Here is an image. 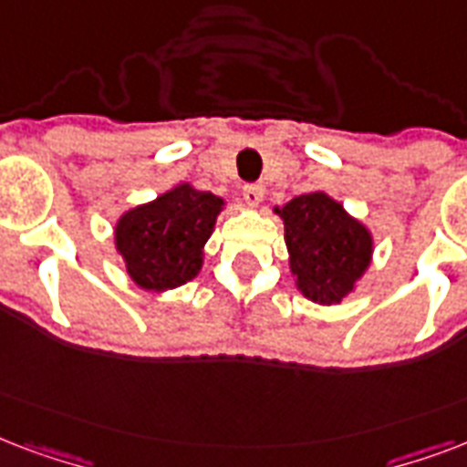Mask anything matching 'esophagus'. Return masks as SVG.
Masks as SVG:
<instances>
[{
  "instance_id": "esophagus-1",
  "label": "esophagus",
  "mask_w": 467,
  "mask_h": 467,
  "mask_svg": "<svg viewBox=\"0 0 467 467\" xmlns=\"http://www.w3.org/2000/svg\"><path fill=\"white\" fill-rule=\"evenodd\" d=\"M244 200L248 207H258L260 202H263V187H260V184H245Z\"/></svg>"
}]
</instances>
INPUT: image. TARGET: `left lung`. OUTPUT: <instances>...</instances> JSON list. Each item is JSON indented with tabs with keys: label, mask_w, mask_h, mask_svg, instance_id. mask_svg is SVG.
Returning <instances> with one entry per match:
<instances>
[{
	"label": "left lung",
	"mask_w": 467,
	"mask_h": 467,
	"mask_svg": "<svg viewBox=\"0 0 467 467\" xmlns=\"http://www.w3.org/2000/svg\"><path fill=\"white\" fill-rule=\"evenodd\" d=\"M275 214L285 222L297 290L319 305H338L370 265V231L327 192L299 194Z\"/></svg>",
	"instance_id": "left-lung-1"
}]
</instances>
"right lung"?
<instances>
[{"mask_svg": "<svg viewBox=\"0 0 467 467\" xmlns=\"http://www.w3.org/2000/svg\"><path fill=\"white\" fill-rule=\"evenodd\" d=\"M223 200L177 184L158 200L129 209L117 222L114 241L133 283L165 292L190 283L202 270L204 244L214 231Z\"/></svg>", "mask_w": 467, "mask_h": 467, "instance_id": "add662e5", "label": "right lung"}]
</instances>
